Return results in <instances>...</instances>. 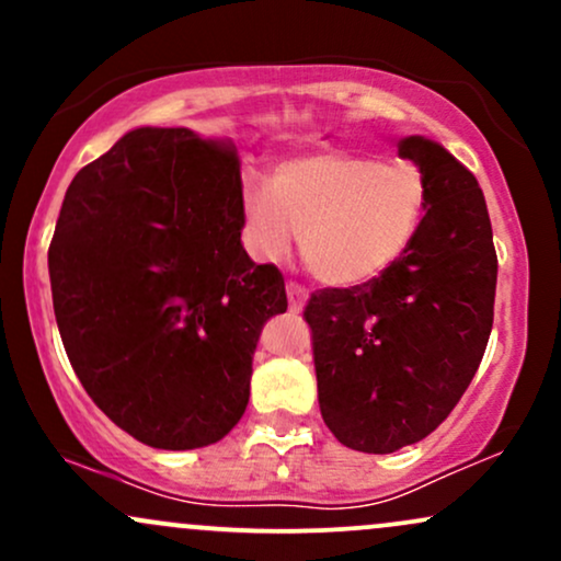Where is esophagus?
Here are the masks:
<instances>
[{"label":"esophagus","mask_w":561,"mask_h":561,"mask_svg":"<svg viewBox=\"0 0 561 561\" xmlns=\"http://www.w3.org/2000/svg\"><path fill=\"white\" fill-rule=\"evenodd\" d=\"M287 300H289V311H302V306H306V300H308L306 287L289 282V285H287Z\"/></svg>","instance_id":"1"}]
</instances>
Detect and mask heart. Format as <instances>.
I'll list each match as a JSON object with an SVG mask.
<instances>
[{
    "instance_id": "b5f03b06",
    "label": "heart",
    "mask_w": 561,
    "mask_h": 561,
    "mask_svg": "<svg viewBox=\"0 0 561 561\" xmlns=\"http://www.w3.org/2000/svg\"><path fill=\"white\" fill-rule=\"evenodd\" d=\"M427 184L414 165H385L353 152L289 158L272 182L244 173L240 208L244 242L261 261L300 250L313 276L358 287L382 276L422 227Z\"/></svg>"
}]
</instances>
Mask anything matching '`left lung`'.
<instances>
[{"mask_svg":"<svg viewBox=\"0 0 561 561\" xmlns=\"http://www.w3.org/2000/svg\"><path fill=\"white\" fill-rule=\"evenodd\" d=\"M398 156L427 184L411 248L377 279L321 289L306 306L321 416L364 454L433 433L472 382L493 327L499 261L478 179L420 134L398 139Z\"/></svg>","mask_w":561,"mask_h":561,"instance_id":"1","label":"left lung"}]
</instances>
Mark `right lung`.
Here are the masks:
<instances>
[{
	"instance_id": "obj_1",
	"label": "right lung",
	"mask_w": 561,
	"mask_h": 561,
	"mask_svg": "<svg viewBox=\"0 0 561 561\" xmlns=\"http://www.w3.org/2000/svg\"><path fill=\"white\" fill-rule=\"evenodd\" d=\"M240 156L141 126L70 182L49 244L57 330L89 398L163 450L210 446L248 409L285 279L242 248Z\"/></svg>"
}]
</instances>
